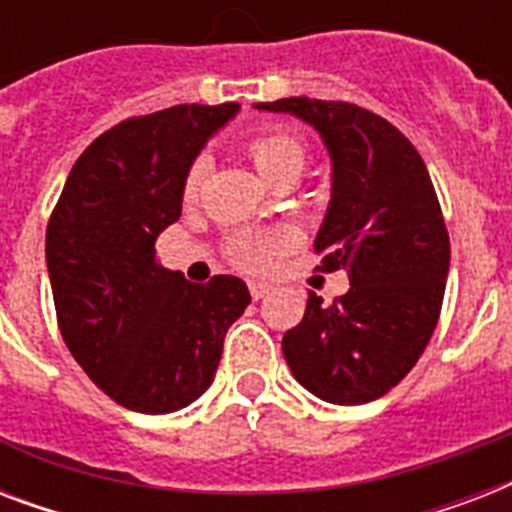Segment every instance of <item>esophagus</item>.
I'll return each mask as SVG.
<instances>
[{"label":"esophagus","mask_w":512,"mask_h":512,"mask_svg":"<svg viewBox=\"0 0 512 512\" xmlns=\"http://www.w3.org/2000/svg\"><path fill=\"white\" fill-rule=\"evenodd\" d=\"M268 292H271V284H265V281H249V295H252V300H263Z\"/></svg>","instance_id":"34e87169"}]
</instances>
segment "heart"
Returning <instances> with one entry per match:
<instances>
[{"label":"heart","instance_id":"1","mask_svg":"<svg viewBox=\"0 0 512 512\" xmlns=\"http://www.w3.org/2000/svg\"><path fill=\"white\" fill-rule=\"evenodd\" d=\"M247 154L257 172L276 185L287 177H300L305 167V156H308L303 140L284 130H271L252 138L247 143ZM204 172H207V162L193 159L183 180L185 199H193L199 193L201 183H204ZM297 244H300V231L295 225L281 223L265 225V228H244V231L233 233L225 252L239 271L271 273Z\"/></svg>","mask_w":512,"mask_h":512}]
</instances>
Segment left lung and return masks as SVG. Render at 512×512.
<instances>
[{
	"mask_svg": "<svg viewBox=\"0 0 512 512\" xmlns=\"http://www.w3.org/2000/svg\"><path fill=\"white\" fill-rule=\"evenodd\" d=\"M260 111L292 114L319 132L332 159V199L316 252L345 268L335 303L308 295L281 350L295 380L321 401L369 404L417 364L441 316L449 233L417 148L382 116L342 100L281 98Z\"/></svg>",
	"mask_w": 512,
	"mask_h": 512,
	"instance_id": "left-lung-1",
	"label": "left lung"
}]
</instances>
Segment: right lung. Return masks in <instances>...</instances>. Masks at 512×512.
Instances as JSON below:
<instances>
[{"mask_svg":"<svg viewBox=\"0 0 512 512\" xmlns=\"http://www.w3.org/2000/svg\"><path fill=\"white\" fill-rule=\"evenodd\" d=\"M239 103L172 106L124 119L68 172L47 223V273L60 335L87 377L132 412L183 409L212 385L247 284H193L156 263L180 217L183 180Z\"/></svg>","mask_w":512,"mask_h":512,"instance_id":"obj_1","label":"right lung"}]
</instances>
